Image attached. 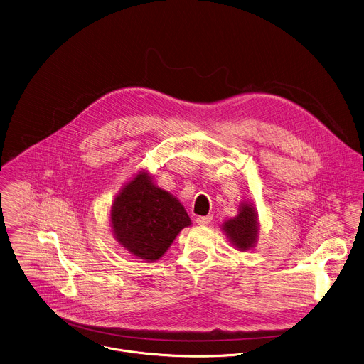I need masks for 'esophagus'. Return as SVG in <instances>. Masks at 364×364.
<instances>
[{
	"label": "esophagus",
	"instance_id": "34e87169",
	"mask_svg": "<svg viewBox=\"0 0 364 364\" xmlns=\"http://www.w3.org/2000/svg\"><path fill=\"white\" fill-rule=\"evenodd\" d=\"M211 220H213L211 215H207V217H197V218H196V222H197L198 225H208V223H211Z\"/></svg>",
	"mask_w": 364,
	"mask_h": 364
}]
</instances>
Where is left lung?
I'll list each match as a JSON object with an SVG mask.
<instances>
[{"label":"left lung","instance_id":"left-lung-1","mask_svg":"<svg viewBox=\"0 0 364 364\" xmlns=\"http://www.w3.org/2000/svg\"><path fill=\"white\" fill-rule=\"evenodd\" d=\"M223 230L239 250L252 247L257 236V215L255 208L249 204L242 205L236 218L229 219L223 223Z\"/></svg>","mask_w":364,"mask_h":364}]
</instances>
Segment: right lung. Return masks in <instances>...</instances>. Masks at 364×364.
I'll return each instance as SVG.
<instances>
[{"label":"right lung","instance_id":"right-lung-1","mask_svg":"<svg viewBox=\"0 0 364 364\" xmlns=\"http://www.w3.org/2000/svg\"><path fill=\"white\" fill-rule=\"evenodd\" d=\"M111 222L117 240L147 262L160 259L180 230L191 223L184 207L170 193L139 173L112 204Z\"/></svg>","mask_w":364,"mask_h":364}]
</instances>
